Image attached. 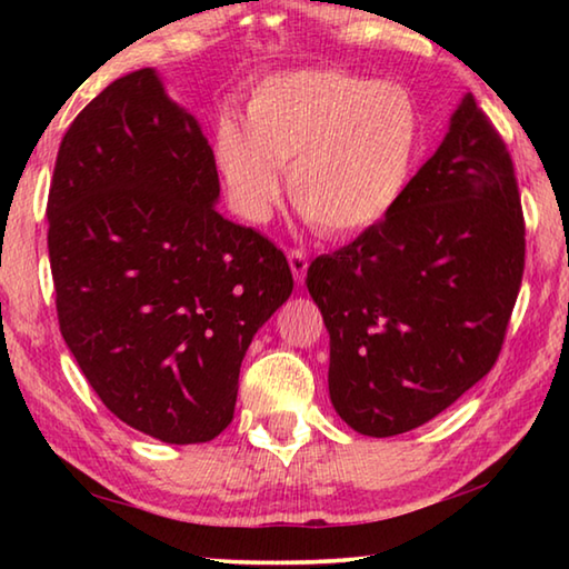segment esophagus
I'll return each instance as SVG.
<instances>
[{
    "label": "esophagus",
    "mask_w": 569,
    "mask_h": 569,
    "mask_svg": "<svg viewBox=\"0 0 569 569\" xmlns=\"http://www.w3.org/2000/svg\"><path fill=\"white\" fill-rule=\"evenodd\" d=\"M288 263H291V273L296 278V283H303L306 281V271H308L306 250H301V248L288 250Z\"/></svg>",
    "instance_id": "esophagus-1"
}]
</instances>
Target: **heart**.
Wrapping results in <instances>:
<instances>
[{
  "instance_id": "obj_1",
  "label": "heart",
  "mask_w": 569,
  "mask_h": 569,
  "mask_svg": "<svg viewBox=\"0 0 569 569\" xmlns=\"http://www.w3.org/2000/svg\"><path fill=\"white\" fill-rule=\"evenodd\" d=\"M421 150V110L397 82L346 70H286L248 92L246 120H216L213 162L240 218H271L288 190L308 223L356 233L389 213Z\"/></svg>"
}]
</instances>
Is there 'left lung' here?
<instances>
[{
	"label": "left lung",
	"instance_id": "left-lung-1",
	"mask_svg": "<svg viewBox=\"0 0 569 569\" xmlns=\"http://www.w3.org/2000/svg\"><path fill=\"white\" fill-rule=\"evenodd\" d=\"M522 273L512 158L467 94L399 203L308 266L336 413L359 435L397 437L451 407L502 351Z\"/></svg>",
	"mask_w": 569,
	"mask_h": 569
}]
</instances>
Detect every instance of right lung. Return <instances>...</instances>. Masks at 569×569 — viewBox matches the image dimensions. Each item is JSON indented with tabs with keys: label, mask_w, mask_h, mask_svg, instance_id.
<instances>
[{
	"label": "right lung",
	"mask_w": 569,
	"mask_h": 569,
	"mask_svg": "<svg viewBox=\"0 0 569 569\" xmlns=\"http://www.w3.org/2000/svg\"><path fill=\"white\" fill-rule=\"evenodd\" d=\"M218 196L198 120L146 67L77 114L47 200L62 339L104 407L168 445L228 427L240 361L293 291L283 250Z\"/></svg>",
	"instance_id": "obj_1"
}]
</instances>
